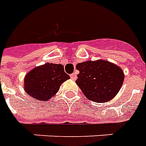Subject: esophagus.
Segmentation results:
<instances>
[{
	"instance_id": "34e87169",
	"label": "esophagus",
	"mask_w": 146,
	"mask_h": 146,
	"mask_svg": "<svg viewBox=\"0 0 146 146\" xmlns=\"http://www.w3.org/2000/svg\"><path fill=\"white\" fill-rule=\"evenodd\" d=\"M76 77H77V76H76V73H72V74L70 75V78L72 79L73 80H75L76 79Z\"/></svg>"
}]
</instances>
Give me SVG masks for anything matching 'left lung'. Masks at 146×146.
Wrapping results in <instances>:
<instances>
[{
  "label": "left lung",
  "mask_w": 146,
  "mask_h": 146,
  "mask_svg": "<svg viewBox=\"0 0 146 146\" xmlns=\"http://www.w3.org/2000/svg\"><path fill=\"white\" fill-rule=\"evenodd\" d=\"M76 70L80 71L76 84L87 99L97 103L112 100L125 79L124 72L118 66L102 59L78 63Z\"/></svg>",
  "instance_id": "left-lung-1"
}]
</instances>
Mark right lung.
I'll return each mask as SVG.
<instances>
[{
	"mask_svg": "<svg viewBox=\"0 0 146 146\" xmlns=\"http://www.w3.org/2000/svg\"><path fill=\"white\" fill-rule=\"evenodd\" d=\"M70 78L62 64L47 62L27 73L24 80V88L29 96L46 101L54 97L60 85Z\"/></svg>",
	"mask_w": 146,
	"mask_h": 146,
	"instance_id": "obj_1",
	"label": "right lung"
}]
</instances>
